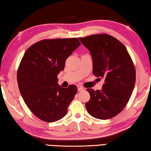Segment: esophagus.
I'll return each mask as SVG.
<instances>
[{
    "instance_id": "obj_1",
    "label": "esophagus",
    "mask_w": 151,
    "mask_h": 151,
    "mask_svg": "<svg viewBox=\"0 0 151 151\" xmlns=\"http://www.w3.org/2000/svg\"><path fill=\"white\" fill-rule=\"evenodd\" d=\"M84 90V89L82 87H81V86H78V91H82Z\"/></svg>"
}]
</instances>
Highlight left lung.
Instances as JSON below:
<instances>
[{
  "label": "left lung",
  "mask_w": 151,
  "mask_h": 151,
  "mask_svg": "<svg viewBox=\"0 0 151 151\" xmlns=\"http://www.w3.org/2000/svg\"><path fill=\"white\" fill-rule=\"evenodd\" d=\"M90 51L93 74L104 78L101 90L87 89L90 99L86 103L91 116L108 119L116 116L129 102L136 82V69L127 48L106 34L80 37Z\"/></svg>",
  "instance_id": "left-lung-1"
}]
</instances>
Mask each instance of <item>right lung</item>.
<instances>
[{"label": "right lung", "instance_id": "obj_1", "mask_svg": "<svg viewBox=\"0 0 151 151\" xmlns=\"http://www.w3.org/2000/svg\"><path fill=\"white\" fill-rule=\"evenodd\" d=\"M81 45L77 37L43 40L25 52L17 70L18 86L25 104L40 119L52 123L66 115L78 89L61 87L58 75Z\"/></svg>", "mask_w": 151, "mask_h": 151}]
</instances>
